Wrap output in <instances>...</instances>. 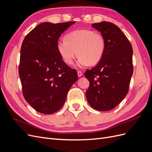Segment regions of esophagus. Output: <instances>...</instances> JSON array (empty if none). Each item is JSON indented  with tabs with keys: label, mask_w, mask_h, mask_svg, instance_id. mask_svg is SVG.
<instances>
[{
	"label": "esophagus",
	"mask_w": 152,
	"mask_h": 152,
	"mask_svg": "<svg viewBox=\"0 0 152 152\" xmlns=\"http://www.w3.org/2000/svg\"><path fill=\"white\" fill-rule=\"evenodd\" d=\"M77 74H78V76L80 77H81L82 75V72L81 71H78L77 72Z\"/></svg>",
	"instance_id": "1"
}]
</instances>
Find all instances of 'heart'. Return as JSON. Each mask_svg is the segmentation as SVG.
I'll return each instance as SVG.
<instances>
[{"label": "heart", "instance_id": "b5f03b06", "mask_svg": "<svg viewBox=\"0 0 152 152\" xmlns=\"http://www.w3.org/2000/svg\"><path fill=\"white\" fill-rule=\"evenodd\" d=\"M65 40H59L57 49L68 65H72L73 59L79 56L78 65H95L103 58L106 50V40L99 31L90 29L72 31L66 35Z\"/></svg>", "mask_w": 152, "mask_h": 152}]
</instances>
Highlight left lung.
I'll use <instances>...</instances> for the list:
<instances>
[{
    "instance_id": "left-lung-1",
    "label": "left lung",
    "mask_w": 152,
    "mask_h": 152,
    "mask_svg": "<svg viewBox=\"0 0 152 152\" xmlns=\"http://www.w3.org/2000/svg\"><path fill=\"white\" fill-rule=\"evenodd\" d=\"M104 37L106 50L97 65L86 71L90 84L87 102L98 111H109L126 97L133 73L132 48L121 30L110 22L92 24Z\"/></svg>"
}]
</instances>
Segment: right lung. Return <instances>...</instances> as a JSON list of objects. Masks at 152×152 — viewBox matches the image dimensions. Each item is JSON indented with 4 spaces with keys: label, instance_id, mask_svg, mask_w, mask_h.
Segmentation results:
<instances>
[{
    "label": "right lung",
    "instance_id": "1",
    "mask_svg": "<svg viewBox=\"0 0 152 152\" xmlns=\"http://www.w3.org/2000/svg\"><path fill=\"white\" fill-rule=\"evenodd\" d=\"M75 21L42 23L23 41L19 65L23 94L41 113L58 111L65 102L69 89L78 79L76 70L63 61L57 49L59 37Z\"/></svg>",
    "mask_w": 152,
    "mask_h": 152
}]
</instances>
